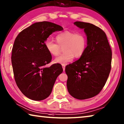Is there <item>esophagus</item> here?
<instances>
[{
  "mask_svg": "<svg viewBox=\"0 0 124 124\" xmlns=\"http://www.w3.org/2000/svg\"><path fill=\"white\" fill-rule=\"evenodd\" d=\"M62 68H63V71H64L65 70V68H66V65L62 64Z\"/></svg>",
  "mask_w": 124,
  "mask_h": 124,
  "instance_id": "1",
  "label": "esophagus"
}]
</instances>
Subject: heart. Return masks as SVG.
I'll return each instance as SVG.
<instances>
[{
  "label": "heart",
  "mask_w": 124,
  "mask_h": 124,
  "mask_svg": "<svg viewBox=\"0 0 124 124\" xmlns=\"http://www.w3.org/2000/svg\"><path fill=\"white\" fill-rule=\"evenodd\" d=\"M56 40L57 44L50 39H46L45 42L47 51L54 56L59 54L60 47H63L64 53L55 58L54 62L56 63L66 64L72 61L74 56L80 58L84 55L86 49V37L81 32L65 31L56 36Z\"/></svg>",
  "instance_id": "b5f03b06"
}]
</instances>
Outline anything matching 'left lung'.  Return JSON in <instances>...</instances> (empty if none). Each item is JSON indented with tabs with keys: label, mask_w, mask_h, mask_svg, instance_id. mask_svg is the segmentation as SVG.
I'll return each mask as SVG.
<instances>
[{
	"label": "left lung",
	"mask_w": 124,
	"mask_h": 124,
	"mask_svg": "<svg viewBox=\"0 0 124 124\" xmlns=\"http://www.w3.org/2000/svg\"><path fill=\"white\" fill-rule=\"evenodd\" d=\"M74 24L84 29L87 46L79 59L66 67L67 86L73 97L84 100L98 95L104 87L111 69L112 50L106 35L99 27L82 22Z\"/></svg>",
	"instance_id": "8db88e82"
}]
</instances>
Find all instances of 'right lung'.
Segmentation results:
<instances>
[{"label":"right lung","mask_w":124,"mask_h":124,"mask_svg":"<svg viewBox=\"0 0 124 124\" xmlns=\"http://www.w3.org/2000/svg\"><path fill=\"white\" fill-rule=\"evenodd\" d=\"M63 30L51 22H37L22 31L15 40L11 56L15 80L20 91L30 99L40 101L48 98L62 73L60 64L46 67L52 57L45 42L53 32Z\"/></svg>","instance_id":"obj_1"}]
</instances>
